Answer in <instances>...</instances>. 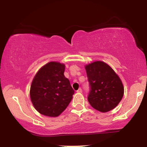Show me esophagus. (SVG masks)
I'll list each match as a JSON object with an SVG mask.
<instances>
[{
    "instance_id": "obj_1",
    "label": "esophagus",
    "mask_w": 147,
    "mask_h": 147,
    "mask_svg": "<svg viewBox=\"0 0 147 147\" xmlns=\"http://www.w3.org/2000/svg\"><path fill=\"white\" fill-rule=\"evenodd\" d=\"M77 92H82V89L80 88H79L78 90H77Z\"/></svg>"
}]
</instances>
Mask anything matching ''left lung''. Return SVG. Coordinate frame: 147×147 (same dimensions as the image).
Returning a JSON list of instances; mask_svg holds the SVG:
<instances>
[{
	"label": "left lung",
	"mask_w": 147,
	"mask_h": 147,
	"mask_svg": "<svg viewBox=\"0 0 147 147\" xmlns=\"http://www.w3.org/2000/svg\"><path fill=\"white\" fill-rule=\"evenodd\" d=\"M90 92L88 100L92 108L102 113L115 108L124 95L120 78L107 63L95 61L85 66Z\"/></svg>",
	"instance_id": "obj_1"
}]
</instances>
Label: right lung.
Wrapping results in <instances>:
<instances>
[{
  "mask_svg": "<svg viewBox=\"0 0 147 147\" xmlns=\"http://www.w3.org/2000/svg\"><path fill=\"white\" fill-rule=\"evenodd\" d=\"M65 65L51 61L43 65L34 77L30 98L35 109L48 117H57L72 100L75 91L64 76Z\"/></svg>",
  "mask_w": 147,
  "mask_h": 147,
  "instance_id": "1",
  "label": "right lung"
}]
</instances>
